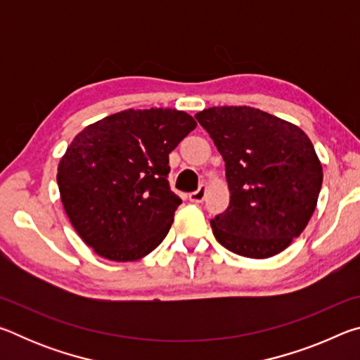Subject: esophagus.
<instances>
[{
  "label": "esophagus",
  "mask_w": 360,
  "mask_h": 360,
  "mask_svg": "<svg viewBox=\"0 0 360 360\" xmlns=\"http://www.w3.org/2000/svg\"><path fill=\"white\" fill-rule=\"evenodd\" d=\"M205 197H206V186L205 184L200 186L195 192L188 193V200H191L192 203H202Z\"/></svg>",
  "instance_id": "34e87169"
}]
</instances>
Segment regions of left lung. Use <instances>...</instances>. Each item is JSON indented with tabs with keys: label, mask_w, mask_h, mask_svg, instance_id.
<instances>
[{
	"label": "left lung",
	"mask_w": 360,
	"mask_h": 360,
	"mask_svg": "<svg viewBox=\"0 0 360 360\" xmlns=\"http://www.w3.org/2000/svg\"><path fill=\"white\" fill-rule=\"evenodd\" d=\"M225 162L229 208L211 219L229 251L249 259L279 254L311 219L322 186L313 143L297 125L249 106L195 115Z\"/></svg>",
	"instance_id": "obj_1"
}]
</instances>
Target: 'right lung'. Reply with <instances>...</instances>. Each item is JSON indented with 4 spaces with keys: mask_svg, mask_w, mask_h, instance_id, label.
<instances>
[{
    "mask_svg": "<svg viewBox=\"0 0 360 360\" xmlns=\"http://www.w3.org/2000/svg\"><path fill=\"white\" fill-rule=\"evenodd\" d=\"M197 122L176 109H125L85 127L58 163L63 208L87 246L131 262L160 245L182 200L168 155Z\"/></svg>",
    "mask_w": 360,
    "mask_h": 360,
    "instance_id": "right-lung-1",
    "label": "right lung"
}]
</instances>
